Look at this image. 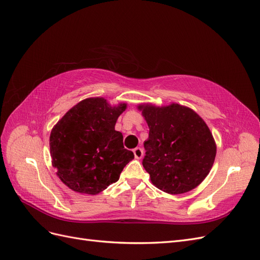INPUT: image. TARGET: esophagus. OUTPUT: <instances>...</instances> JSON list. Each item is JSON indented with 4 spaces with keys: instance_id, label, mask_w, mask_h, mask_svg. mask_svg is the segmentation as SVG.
Masks as SVG:
<instances>
[{
    "instance_id": "esophagus-1",
    "label": "esophagus",
    "mask_w": 260,
    "mask_h": 260,
    "mask_svg": "<svg viewBox=\"0 0 260 260\" xmlns=\"http://www.w3.org/2000/svg\"><path fill=\"white\" fill-rule=\"evenodd\" d=\"M133 154H135V157L137 159H141L143 157V149L141 147H136L135 149H133Z\"/></svg>"
}]
</instances>
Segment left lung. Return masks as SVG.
Returning a JSON list of instances; mask_svg holds the SVG:
<instances>
[{
  "mask_svg": "<svg viewBox=\"0 0 260 260\" xmlns=\"http://www.w3.org/2000/svg\"><path fill=\"white\" fill-rule=\"evenodd\" d=\"M149 135L143 167L152 183L168 194L199 186L214 165L217 146L208 125L193 109L177 103L139 104Z\"/></svg>",
  "mask_w": 260,
  "mask_h": 260,
  "instance_id": "obj_1",
  "label": "left lung"
}]
</instances>
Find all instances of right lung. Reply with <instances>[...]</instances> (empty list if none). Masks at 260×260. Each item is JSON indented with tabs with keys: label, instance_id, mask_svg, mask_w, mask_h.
Listing matches in <instances>:
<instances>
[{
	"label": "right lung",
	"instance_id": "obj_1",
	"mask_svg": "<svg viewBox=\"0 0 260 260\" xmlns=\"http://www.w3.org/2000/svg\"><path fill=\"white\" fill-rule=\"evenodd\" d=\"M127 103L112 106L104 98H89L61 117L50 136L52 165L70 190L96 195L119 180L135 158L123 147L122 133L116 121Z\"/></svg>",
	"mask_w": 260,
	"mask_h": 260
}]
</instances>
